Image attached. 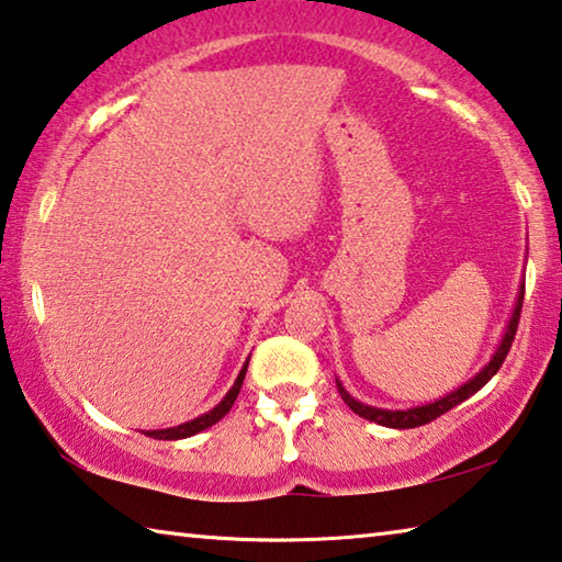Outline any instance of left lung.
<instances>
[{
	"label": "left lung",
	"instance_id": "obj_1",
	"mask_svg": "<svg viewBox=\"0 0 562 562\" xmlns=\"http://www.w3.org/2000/svg\"><path fill=\"white\" fill-rule=\"evenodd\" d=\"M522 292H525V288H522ZM522 292H520V297H518V305H515V313H513L510 325H507V333L503 337V342H501V347H497V352L493 355V360H490L487 368L480 370L473 380L465 382V385H462V387H458L456 393L445 395L442 400H435V403H430V405L413 407V409H380V407H370V405L358 403V400L347 395L345 387L340 385V382H337V390H340V395H342V400L347 403V407H350L352 413H358L360 417H364V420L385 425V427H395V430H407V427H420V425L438 420L440 415H445V413H448V409L460 405L462 400H468L470 395H475L477 390L483 387V385H487V380L493 378L495 372L503 368L507 352H510V347H513L515 333H518L520 310H522Z\"/></svg>",
	"mask_w": 562,
	"mask_h": 562
}]
</instances>
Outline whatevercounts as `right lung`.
<instances>
[{
	"instance_id": "1",
	"label": "right lung",
	"mask_w": 562,
	"mask_h": 562,
	"mask_svg": "<svg viewBox=\"0 0 562 562\" xmlns=\"http://www.w3.org/2000/svg\"><path fill=\"white\" fill-rule=\"evenodd\" d=\"M245 372H247V362H245L243 372H239V375H237L233 390H229V393L225 395V400H222V403L215 409H210L207 415H202V417H198V420H192V423H184V425H177V427H167V430H149L145 435H149V438H155V440H182V438H190V435H198L202 430H207V427H212L217 420H222V417L229 413V407L235 405V400L239 395V387H243Z\"/></svg>"
}]
</instances>
